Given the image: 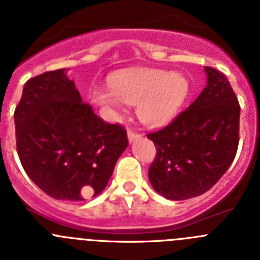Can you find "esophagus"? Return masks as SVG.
Masks as SVG:
<instances>
[{
    "label": "esophagus",
    "mask_w": 260,
    "mask_h": 260,
    "mask_svg": "<svg viewBox=\"0 0 260 260\" xmlns=\"http://www.w3.org/2000/svg\"><path fill=\"white\" fill-rule=\"evenodd\" d=\"M139 137H141V134L135 132V130H133V128H128L127 130V138L130 142H133L134 139H137V138H139Z\"/></svg>",
    "instance_id": "34e87169"
}]
</instances>
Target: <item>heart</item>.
I'll use <instances>...</instances> for the list:
<instances>
[{
	"label": "heart",
	"instance_id": "b5f03b06",
	"mask_svg": "<svg viewBox=\"0 0 260 260\" xmlns=\"http://www.w3.org/2000/svg\"><path fill=\"white\" fill-rule=\"evenodd\" d=\"M109 88L95 89L91 99L118 114L121 102L137 105L138 118L147 126L169 122L190 93L189 79L181 73L155 69L122 71L109 78Z\"/></svg>",
	"mask_w": 260,
	"mask_h": 260
}]
</instances>
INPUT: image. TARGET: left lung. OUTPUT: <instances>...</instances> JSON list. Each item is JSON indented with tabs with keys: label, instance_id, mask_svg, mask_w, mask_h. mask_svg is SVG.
I'll list each match as a JSON object with an SVG mask.
<instances>
[{
	"label": "left lung",
	"instance_id": "1",
	"mask_svg": "<svg viewBox=\"0 0 260 260\" xmlns=\"http://www.w3.org/2000/svg\"><path fill=\"white\" fill-rule=\"evenodd\" d=\"M207 86L169 125L147 134L156 147L153 189L171 201L204 194L228 171L240 142V104L229 80L206 66Z\"/></svg>",
	"mask_w": 260,
	"mask_h": 260
}]
</instances>
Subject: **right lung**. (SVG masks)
<instances>
[{"mask_svg": "<svg viewBox=\"0 0 260 260\" xmlns=\"http://www.w3.org/2000/svg\"><path fill=\"white\" fill-rule=\"evenodd\" d=\"M14 121L23 169L45 194L59 201L100 194L128 146L123 126L96 116L65 69L27 80Z\"/></svg>", "mask_w": 260, "mask_h": 260, "instance_id": "1", "label": "right lung"}]
</instances>
